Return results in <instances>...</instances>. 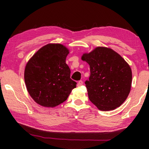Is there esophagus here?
I'll list each match as a JSON object with an SVG mask.
<instances>
[{"instance_id": "1", "label": "esophagus", "mask_w": 149, "mask_h": 149, "mask_svg": "<svg viewBox=\"0 0 149 149\" xmlns=\"http://www.w3.org/2000/svg\"><path fill=\"white\" fill-rule=\"evenodd\" d=\"M83 84H84V83H83L82 81H79V82L77 83V86H78V87L81 86V85H83Z\"/></svg>"}]
</instances>
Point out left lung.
I'll return each mask as SVG.
<instances>
[{
  "label": "left lung",
  "mask_w": 149,
  "mask_h": 149,
  "mask_svg": "<svg viewBox=\"0 0 149 149\" xmlns=\"http://www.w3.org/2000/svg\"><path fill=\"white\" fill-rule=\"evenodd\" d=\"M81 60L90 66L91 75L85 84L91 102L102 111L120 107L132 87V72L127 62L114 50L104 47L84 53Z\"/></svg>",
  "instance_id": "1"
}]
</instances>
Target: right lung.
I'll list each match as a JSON object with an SVG mask.
<instances>
[{
    "label": "right lung",
    "mask_w": 149,
    "mask_h": 149,
    "mask_svg": "<svg viewBox=\"0 0 149 149\" xmlns=\"http://www.w3.org/2000/svg\"><path fill=\"white\" fill-rule=\"evenodd\" d=\"M69 49L62 44L49 43L39 49L27 62L24 80L27 91L37 104L54 108L64 102L77 83L70 78L65 64Z\"/></svg>",
    "instance_id": "add662e5"
}]
</instances>
